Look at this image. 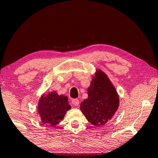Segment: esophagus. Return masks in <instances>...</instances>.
<instances>
[{
    "instance_id": "obj_1",
    "label": "esophagus",
    "mask_w": 158,
    "mask_h": 158,
    "mask_svg": "<svg viewBox=\"0 0 158 158\" xmlns=\"http://www.w3.org/2000/svg\"><path fill=\"white\" fill-rule=\"evenodd\" d=\"M72 103L74 106H78L79 103H80V101H79L78 99L75 98V99H73V100H72Z\"/></svg>"
}]
</instances>
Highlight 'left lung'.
Here are the masks:
<instances>
[{
    "mask_svg": "<svg viewBox=\"0 0 158 158\" xmlns=\"http://www.w3.org/2000/svg\"><path fill=\"white\" fill-rule=\"evenodd\" d=\"M88 97L81 103V111L88 122L103 126L111 119L118 107L116 89L102 71L98 70L88 89Z\"/></svg>",
    "mask_w": 158,
    "mask_h": 158,
    "instance_id": "obj_1",
    "label": "left lung"
}]
</instances>
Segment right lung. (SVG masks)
I'll return each instance as SVG.
<instances>
[{
    "instance_id": "1",
    "label": "right lung",
    "mask_w": 158,
    "mask_h": 158,
    "mask_svg": "<svg viewBox=\"0 0 158 158\" xmlns=\"http://www.w3.org/2000/svg\"><path fill=\"white\" fill-rule=\"evenodd\" d=\"M38 106L42 122L50 126L57 125L64 118L66 111L71 109L68 97L58 96L55 92L42 96Z\"/></svg>"
}]
</instances>
